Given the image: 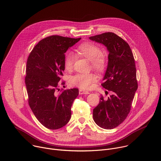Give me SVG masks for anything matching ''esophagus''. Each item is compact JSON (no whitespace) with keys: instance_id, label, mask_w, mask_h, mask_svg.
<instances>
[{"instance_id":"obj_1","label":"esophagus","mask_w":161,"mask_h":161,"mask_svg":"<svg viewBox=\"0 0 161 161\" xmlns=\"http://www.w3.org/2000/svg\"><path fill=\"white\" fill-rule=\"evenodd\" d=\"M79 94L80 95H83V94H89V92L88 91H85L83 90H79Z\"/></svg>"}]
</instances>
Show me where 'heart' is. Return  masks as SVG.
<instances>
[{
  "mask_svg": "<svg viewBox=\"0 0 161 161\" xmlns=\"http://www.w3.org/2000/svg\"><path fill=\"white\" fill-rule=\"evenodd\" d=\"M76 52L90 60L91 65L94 69L103 71L106 65V58L101 53L100 48L96 44L92 42H84L81 44L76 50ZM74 63L73 55L69 53L65 57L64 65L67 70H69L73 67ZM96 75L92 73L77 74L69 79V83L73 85L82 89H88L92 86L96 81Z\"/></svg>",
  "mask_w": 161,
  "mask_h": 161,
  "instance_id": "1",
  "label": "heart"
}]
</instances>
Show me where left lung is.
Returning <instances> with one entry per match:
<instances>
[{
	"label": "left lung",
	"mask_w": 161,
	"mask_h": 161,
	"mask_svg": "<svg viewBox=\"0 0 161 161\" xmlns=\"http://www.w3.org/2000/svg\"><path fill=\"white\" fill-rule=\"evenodd\" d=\"M89 39L104 45L109 52L108 62L103 78V88L111 92L108 99L102 96L93 109L96 124L105 129L121 124L130 112L137 89L136 69L128 43L113 32H106Z\"/></svg>",
	"instance_id": "1"
}]
</instances>
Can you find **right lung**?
Here are the masks:
<instances>
[{
    "label": "right lung",
    "instance_id": "1",
    "mask_svg": "<svg viewBox=\"0 0 161 161\" xmlns=\"http://www.w3.org/2000/svg\"><path fill=\"white\" fill-rule=\"evenodd\" d=\"M80 39L47 37L35 46L28 57L25 81L29 104L39 122L49 129H60L71 119L78 89H67L60 94L57 90L65 70V53Z\"/></svg>",
    "mask_w": 161,
    "mask_h": 161
}]
</instances>
